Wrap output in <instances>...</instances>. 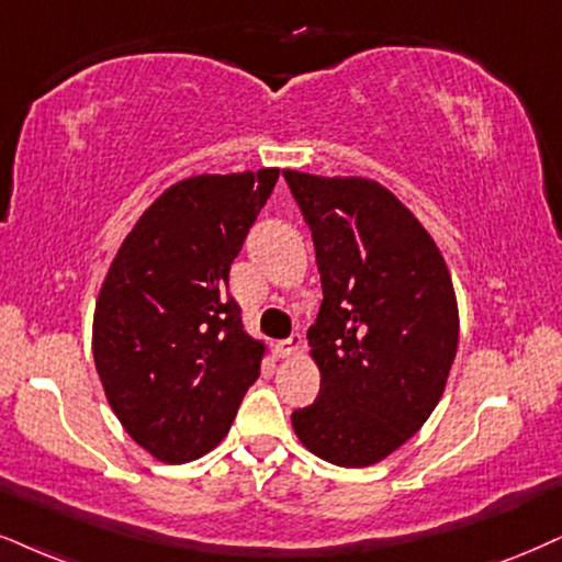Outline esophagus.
Returning <instances> with one entry per match:
<instances>
[{
	"instance_id": "1",
	"label": "esophagus",
	"mask_w": 562,
	"mask_h": 562,
	"mask_svg": "<svg viewBox=\"0 0 562 562\" xmlns=\"http://www.w3.org/2000/svg\"><path fill=\"white\" fill-rule=\"evenodd\" d=\"M300 346H302V336L294 334V336L283 338V341L276 344L273 346V355L279 357V359H289V357H294L296 351H300Z\"/></svg>"
}]
</instances>
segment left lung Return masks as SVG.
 Listing matches in <instances>:
<instances>
[{
  "mask_svg": "<svg viewBox=\"0 0 562 562\" xmlns=\"http://www.w3.org/2000/svg\"><path fill=\"white\" fill-rule=\"evenodd\" d=\"M315 239L323 304L310 325L321 396L292 427L317 459L383 461L425 425L459 346V304L438 245L387 187L283 171Z\"/></svg>",
  "mask_w": 562,
  "mask_h": 562,
  "instance_id": "1",
  "label": "left lung"
}]
</instances>
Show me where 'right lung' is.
<instances>
[{"mask_svg": "<svg viewBox=\"0 0 562 562\" xmlns=\"http://www.w3.org/2000/svg\"><path fill=\"white\" fill-rule=\"evenodd\" d=\"M279 169L179 179L116 249L93 313L109 406L137 446L187 463L224 440L266 344L241 325L228 270Z\"/></svg>", "mask_w": 562, "mask_h": 562, "instance_id": "right-lung-1", "label": "right lung"}]
</instances>
